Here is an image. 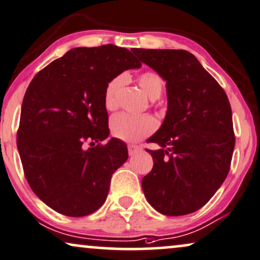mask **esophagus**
<instances>
[{"mask_svg": "<svg viewBox=\"0 0 260 260\" xmlns=\"http://www.w3.org/2000/svg\"><path fill=\"white\" fill-rule=\"evenodd\" d=\"M127 150H129V155H130V156H133V155L137 154L138 151H141V147L134 146V144H130V146L127 147Z\"/></svg>", "mask_w": 260, "mask_h": 260, "instance_id": "1", "label": "esophagus"}]
</instances>
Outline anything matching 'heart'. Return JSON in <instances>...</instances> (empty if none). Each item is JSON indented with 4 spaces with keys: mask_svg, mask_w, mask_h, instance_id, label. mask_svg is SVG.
<instances>
[{
    "mask_svg": "<svg viewBox=\"0 0 260 260\" xmlns=\"http://www.w3.org/2000/svg\"><path fill=\"white\" fill-rule=\"evenodd\" d=\"M126 77L119 75L111 80L106 86L104 103L109 111H113L118 106V94L125 85ZM138 85L148 98L157 99L164 89L161 77L154 72H146L138 76ZM156 129V120L150 116H133L127 113H119L111 119V131L114 137L125 142H138L147 137Z\"/></svg>",
    "mask_w": 260,
    "mask_h": 260,
    "instance_id": "b5f03b06",
    "label": "heart"
}]
</instances>
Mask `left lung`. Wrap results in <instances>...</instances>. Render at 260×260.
Instances as JSON below:
<instances>
[{
  "mask_svg": "<svg viewBox=\"0 0 260 260\" xmlns=\"http://www.w3.org/2000/svg\"><path fill=\"white\" fill-rule=\"evenodd\" d=\"M166 81L167 111L149 137L153 170L142 179L148 203L167 216L198 210L227 177L235 146L231 104L217 81L185 50H131Z\"/></svg>",
  "mask_w": 260,
  "mask_h": 260,
  "instance_id": "obj_1",
  "label": "left lung"
}]
</instances>
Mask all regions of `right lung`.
Here are the masks:
<instances>
[{
    "mask_svg": "<svg viewBox=\"0 0 260 260\" xmlns=\"http://www.w3.org/2000/svg\"><path fill=\"white\" fill-rule=\"evenodd\" d=\"M127 49L107 44L69 50L33 77L23 96L18 150L32 191L66 216H87L109 193L111 177L127 160L110 135L106 86L124 70L141 68Z\"/></svg>",
    "mask_w": 260,
    "mask_h": 260,
    "instance_id": "add662e5",
    "label": "right lung"
}]
</instances>
